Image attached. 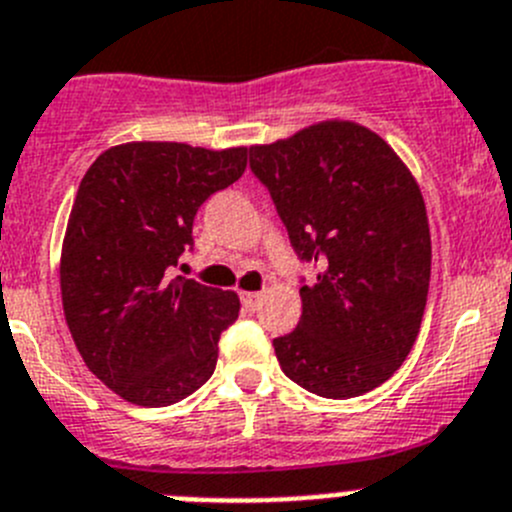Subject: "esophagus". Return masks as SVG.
<instances>
[{"label": "esophagus", "instance_id": "34e87169", "mask_svg": "<svg viewBox=\"0 0 512 512\" xmlns=\"http://www.w3.org/2000/svg\"><path fill=\"white\" fill-rule=\"evenodd\" d=\"M260 298H262V293H240L242 305H245L247 310H255L257 303H260Z\"/></svg>", "mask_w": 512, "mask_h": 512}]
</instances>
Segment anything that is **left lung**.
<instances>
[{
  "label": "left lung",
  "mask_w": 512,
  "mask_h": 512,
  "mask_svg": "<svg viewBox=\"0 0 512 512\" xmlns=\"http://www.w3.org/2000/svg\"><path fill=\"white\" fill-rule=\"evenodd\" d=\"M300 260L303 315L272 341L288 379L326 399L384 384L412 351L432 270L427 207L394 148L353 121H321L250 148Z\"/></svg>",
  "instance_id": "left-lung-1"
}]
</instances>
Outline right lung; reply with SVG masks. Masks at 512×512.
Returning a JSON list of instances; mask_svg holds the SVG:
<instances>
[{"mask_svg":"<svg viewBox=\"0 0 512 512\" xmlns=\"http://www.w3.org/2000/svg\"><path fill=\"white\" fill-rule=\"evenodd\" d=\"M245 166L247 146L131 141L80 181L62 240V310L85 366L131 404L169 407L214 374L240 298L169 270L194 245L197 209Z\"/></svg>","mask_w":512,"mask_h":512,"instance_id":"right-lung-1","label":"right lung"}]
</instances>
